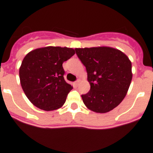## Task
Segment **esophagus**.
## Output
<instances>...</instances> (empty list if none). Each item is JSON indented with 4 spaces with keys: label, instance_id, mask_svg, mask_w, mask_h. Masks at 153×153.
<instances>
[{
    "label": "esophagus",
    "instance_id": "34e87169",
    "mask_svg": "<svg viewBox=\"0 0 153 153\" xmlns=\"http://www.w3.org/2000/svg\"><path fill=\"white\" fill-rule=\"evenodd\" d=\"M79 83H80V80H77V81L76 82H74V85H75V86H79Z\"/></svg>",
    "mask_w": 153,
    "mask_h": 153
}]
</instances>
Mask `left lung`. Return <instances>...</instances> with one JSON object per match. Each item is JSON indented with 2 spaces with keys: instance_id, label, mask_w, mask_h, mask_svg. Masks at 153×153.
Wrapping results in <instances>:
<instances>
[{
  "instance_id": "8db88e82",
  "label": "left lung",
  "mask_w": 153,
  "mask_h": 153,
  "mask_svg": "<svg viewBox=\"0 0 153 153\" xmlns=\"http://www.w3.org/2000/svg\"><path fill=\"white\" fill-rule=\"evenodd\" d=\"M86 67L91 90L82 94L84 104L91 111L105 114L118 105L130 86L132 62L127 55L111 47L75 48Z\"/></svg>"
}]
</instances>
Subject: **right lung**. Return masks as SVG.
<instances>
[{
    "instance_id": "1",
    "label": "right lung",
    "mask_w": 153,
    "mask_h": 153,
    "mask_svg": "<svg viewBox=\"0 0 153 153\" xmlns=\"http://www.w3.org/2000/svg\"><path fill=\"white\" fill-rule=\"evenodd\" d=\"M74 54L73 48L48 46L25 55L19 70L20 85L35 106L52 111L63 105L73 86L64 80L62 63Z\"/></svg>"
}]
</instances>
